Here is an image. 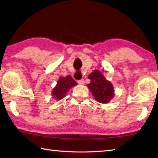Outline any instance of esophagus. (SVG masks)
<instances>
[{"mask_svg": "<svg viewBox=\"0 0 158 158\" xmlns=\"http://www.w3.org/2000/svg\"><path fill=\"white\" fill-rule=\"evenodd\" d=\"M84 83L85 82H84V79H81V80H79V81H78V84L80 85H84Z\"/></svg>", "mask_w": 158, "mask_h": 158, "instance_id": "1", "label": "esophagus"}]
</instances>
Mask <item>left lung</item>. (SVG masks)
I'll return each mask as SVG.
<instances>
[{
	"instance_id": "obj_1",
	"label": "left lung",
	"mask_w": 158,
	"mask_h": 158,
	"mask_svg": "<svg viewBox=\"0 0 158 158\" xmlns=\"http://www.w3.org/2000/svg\"><path fill=\"white\" fill-rule=\"evenodd\" d=\"M90 82L87 85L93 98L100 103H108L114 97V89L111 82L106 80L105 76L98 69L93 70L88 77Z\"/></svg>"
}]
</instances>
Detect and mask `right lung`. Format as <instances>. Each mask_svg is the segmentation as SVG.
<instances>
[{
	"label": "right lung",
	"instance_id": "1",
	"mask_svg": "<svg viewBox=\"0 0 158 158\" xmlns=\"http://www.w3.org/2000/svg\"><path fill=\"white\" fill-rule=\"evenodd\" d=\"M77 83L71 76L60 77L56 86L52 91V98L56 100H60L65 97L69 89L77 85Z\"/></svg>",
	"mask_w": 158,
	"mask_h": 158
}]
</instances>
